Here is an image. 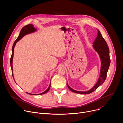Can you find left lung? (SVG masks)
<instances>
[{
    "mask_svg": "<svg viewBox=\"0 0 123 123\" xmlns=\"http://www.w3.org/2000/svg\"><path fill=\"white\" fill-rule=\"evenodd\" d=\"M97 30V36L93 42L92 46L95 50L99 55L101 59V65L100 68V75L96 84L91 90L86 92H80L73 89L68 86L67 82L68 88L69 90H71L74 92L79 94H90L95 91L100 85L103 84L106 79L107 73L111 63L110 50L106 41L102 36L100 31L98 29Z\"/></svg>",
    "mask_w": 123,
    "mask_h": 123,
    "instance_id": "obj_1",
    "label": "left lung"
}]
</instances>
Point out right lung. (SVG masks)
Instances as JSON below:
<instances>
[{"mask_svg": "<svg viewBox=\"0 0 123 123\" xmlns=\"http://www.w3.org/2000/svg\"><path fill=\"white\" fill-rule=\"evenodd\" d=\"M33 27H34V26L32 24H28L26 26H24L23 27V28L21 29L20 32V33L19 34L18 37H17V38L16 39V40L14 41V42L13 44L12 48V56H11V59H10V64H11V68H12V77L13 78V79H14V77H13V69H12V60H13V52H14V47L15 46L16 43L18 41H19L24 36H25V35L37 31V29H36ZM14 81H15V80H14ZM50 87V84L49 85V86L48 88L45 92H44L42 93H39V94H31V93H28V92H27V93L29 94H31V95H41V94H45V93H47L49 90Z\"/></svg>", "mask_w": 123, "mask_h": 123, "instance_id": "1", "label": "right lung"}]
</instances>
